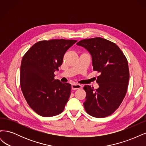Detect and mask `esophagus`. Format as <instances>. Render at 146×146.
<instances>
[{"label":"esophagus","instance_id":"esophagus-1","mask_svg":"<svg viewBox=\"0 0 146 146\" xmlns=\"http://www.w3.org/2000/svg\"><path fill=\"white\" fill-rule=\"evenodd\" d=\"M82 86L81 85H80V84H72V89L74 90H77V89H80V88H81Z\"/></svg>","mask_w":146,"mask_h":146}]
</instances>
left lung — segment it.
I'll return each mask as SVG.
<instances>
[{
  "label": "left lung",
  "instance_id": "obj_1",
  "mask_svg": "<svg viewBox=\"0 0 146 146\" xmlns=\"http://www.w3.org/2000/svg\"><path fill=\"white\" fill-rule=\"evenodd\" d=\"M92 56L93 70L99 72L98 89L85 85L84 107L88 114L98 118L111 115L125 98L129 81V69L125 56L111 41L102 38L85 39L77 43Z\"/></svg>",
  "mask_w": 146,
  "mask_h": 146
}]
</instances>
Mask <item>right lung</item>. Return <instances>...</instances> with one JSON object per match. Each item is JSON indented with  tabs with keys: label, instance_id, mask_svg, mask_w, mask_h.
I'll list each match as a JSON object with an SVG mask.
<instances>
[{
	"label": "right lung",
	"instance_id": "obj_1",
	"mask_svg": "<svg viewBox=\"0 0 146 146\" xmlns=\"http://www.w3.org/2000/svg\"><path fill=\"white\" fill-rule=\"evenodd\" d=\"M76 40L51 39L35 43L21 61L20 84L27 104L39 115L54 116L62 113L71 85L54 78L64 55Z\"/></svg>",
	"mask_w": 146,
	"mask_h": 146
}]
</instances>
